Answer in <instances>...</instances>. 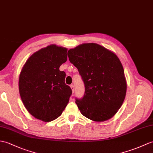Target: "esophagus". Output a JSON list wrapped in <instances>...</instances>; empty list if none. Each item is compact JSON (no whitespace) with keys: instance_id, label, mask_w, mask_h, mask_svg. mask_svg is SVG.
I'll return each instance as SVG.
<instances>
[{"instance_id":"34e87169","label":"esophagus","mask_w":153,"mask_h":153,"mask_svg":"<svg viewBox=\"0 0 153 153\" xmlns=\"http://www.w3.org/2000/svg\"><path fill=\"white\" fill-rule=\"evenodd\" d=\"M70 87H71V88H72V93H74V91H75V88H74V86L73 85H72L70 86Z\"/></svg>"}]
</instances>
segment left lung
Returning <instances> with one entry per match:
<instances>
[{
    "label": "left lung",
    "instance_id": "obj_1",
    "mask_svg": "<svg viewBox=\"0 0 153 153\" xmlns=\"http://www.w3.org/2000/svg\"><path fill=\"white\" fill-rule=\"evenodd\" d=\"M68 56L85 85L83 97L76 98L81 114L97 122L111 118L121 107L126 93L125 73L119 58L94 43L70 49Z\"/></svg>",
    "mask_w": 153,
    "mask_h": 153
}]
</instances>
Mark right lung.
<instances>
[{"label": "right lung", "mask_w": 153, "mask_h": 153, "mask_svg": "<svg viewBox=\"0 0 153 153\" xmlns=\"http://www.w3.org/2000/svg\"><path fill=\"white\" fill-rule=\"evenodd\" d=\"M67 60V49L51 45L34 53L25 64L19 90L25 107L35 118L50 122L62 114L72 91L59 67Z\"/></svg>", "instance_id": "1"}]
</instances>
